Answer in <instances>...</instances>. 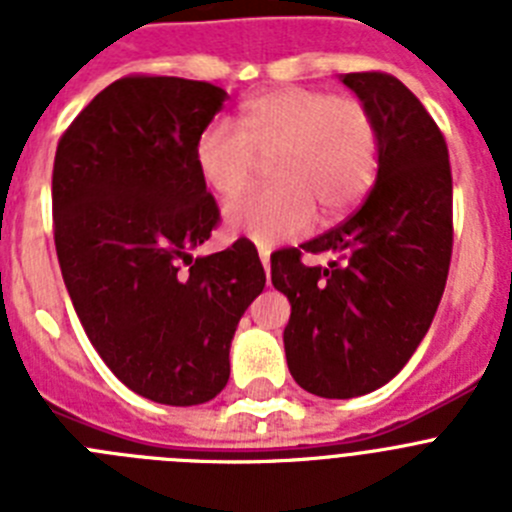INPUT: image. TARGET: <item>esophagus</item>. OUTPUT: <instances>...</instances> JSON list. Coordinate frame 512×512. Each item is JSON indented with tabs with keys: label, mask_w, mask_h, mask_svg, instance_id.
<instances>
[{
	"label": "esophagus",
	"mask_w": 512,
	"mask_h": 512,
	"mask_svg": "<svg viewBox=\"0 0 512 512\" xmlns=\"http://www.w3.org/2000/svg\"><path fill=\"white\" fill-rule=\"evenodd\" d=\"M259 259H261V264H264L266 274H269V269H271V261H269V248H266V246H259Z\"/></svg>",
	"instance_id": "1"
}]
</instances>
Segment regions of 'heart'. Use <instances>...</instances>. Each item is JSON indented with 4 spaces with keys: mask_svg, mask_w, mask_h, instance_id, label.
<instances>
[{
    "mask_svg": "<svg viewBox=\"0 0 512 512\" xmlns=\"http://www.w3.org/2000/svg\"><path fill=\"white\" fill-rule=\"evenodd\" d=\"M269 158V187L225 207V223L256 243L300 235L315 210L333 217L364 197L377 176L379 125L359 97L279 87L248 99L238 125L212 120L194 143L202 182L220 197L241 192Z\"/></svg>",
    "mask_w": 512,
    "mask_h": 512,
    "instance_id": "1",
    "label": "heart"
}]
</instances>
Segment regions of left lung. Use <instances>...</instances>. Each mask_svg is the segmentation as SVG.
Segmentation results:
<instances>
[{"label":"left lung","mask_w":512,"mask_h":512,"mask_svg":"<svg viewBox=\"0 0 512 512\" xmlns=\"http://www.w3.org/2000/svg\"><path fill=\"white\" fill-rule=\"evenodd\" d=\"M343 84L377 117V184L336 228L271 253V282L292 305L289 372L330 400L379 390L408 364L433 323L454 248L449 148L436 120L392 74L356 71ZM325 250L339 253L328 267L301 261Z\"/></svg>","instance_id":"left-lung-1"}]
</instances>
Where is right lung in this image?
Segmentation results:
<instances>
[{"instance_id": "1", "label": "right lung", "mask_w": 512, "mask_h": 512, "mask_svg": "<svg viewBox=\"0 0 512 512\" xmlns=\"http://www.w3.org/2000/svg\"><path fill=\"white\" fill-rule=\"evenodd\" d=\"M225 97L207 81L122 76L63 130L53 161V241L76 315L112 374L161 405L223 390L238 320L266 284L248 238L189 256L220 223L194 143Z\"/></svg>"}]
</instances>
